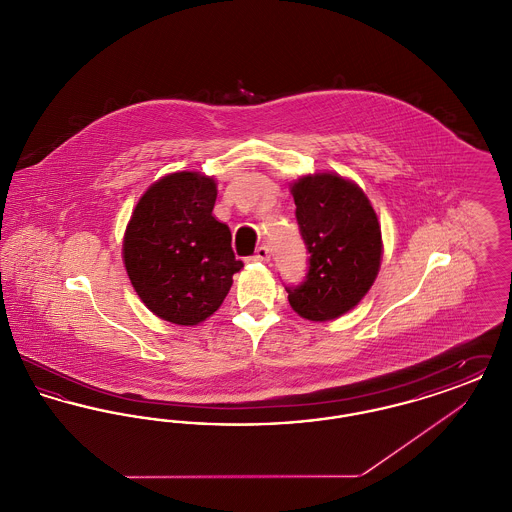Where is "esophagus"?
I'll return each mask as SVG.
<instances>
[{"instance_id":"esophagus-1","label":"esophagus","mask_w":512,"mask_h":512,"mask_svg":"<svg viewBox=\"0 0 512 512\" xmlns=\"http://www.w3.org/2000/svg\"><path fill=\"white\" fill-rule=\"evenodd\" d=\"M253 261H261V263H268V261H270V249H268V245H261V247L255 251Z\"/></svg>"}]
</instances>
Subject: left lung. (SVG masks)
<instances>
[{"mask_svg":"<svg viewBox=\"0 0 512 512\" xmlns=\"http://www.w3.org/2000/svg\"><path fill=\"white\" fill-rule=\"evenodd\" d=\"M295 219L307 245L309 270L288 301L299 317L326 322L351 311L374 284L382 261V230L365 192L334 172L292 184Z\"/></svg>","mask_w":512,"mask_h":512,"instance_id":"1","label":"left lung"}]
</instances>
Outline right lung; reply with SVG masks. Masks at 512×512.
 <instances>
[{"mask_svg": "<svg viewBox=\"0 0 512 512\" xmlns=\"http://www.w3.org/2000/svg\"><path fill=\"white\" fill-rule=\"evenodd\" d=\"M217 182L199 172H172L140 197L124 232L122 259L147 309L195 326L211 317L244 267L230 228L213 217Z\"/></svg>", "mask_w": 512, "mask_h": 512, "instance_id": "obj_1", "label": "right lung"}]
</instances>
